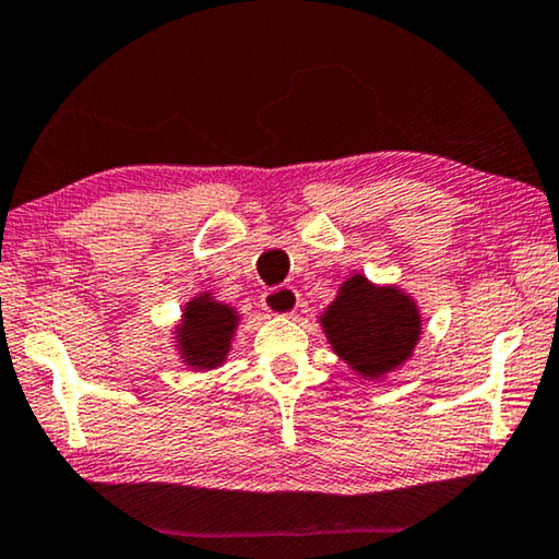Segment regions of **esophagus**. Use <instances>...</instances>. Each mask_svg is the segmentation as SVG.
Masks as SVG:
<instances>
[{"label": "esophagus", "instance_id": "1", "mask_svg": "<svg viewBox=\"0 0 559 559\" xmlns=\"http://www.w3.org/2000/svg\"><path fill=\"white\" fill-rule=\"evenodd\" d=\"M261 306H263V311L271 316H278V318L294 316L298 308V290L290 286H278V288L265 290Z\"/></svg>", "mask_w": 559, "mask_h": 559}]
</instances>
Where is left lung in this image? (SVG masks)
Here are the masks:
<instances>
[{"instance_id":"1","label":"left lung","mask_w":559,"mask_h":559,"mask_svg":"<svg viewBox=\"0 0 559 559\" xmlns=\"http://www.w3.org/2000/svg\"><path fill=\"white\" fill-rule=\"evenodd\" d=\"M318 323L335 356L370 383L401 370L423 333L415 298L395 283H373L362 273L341 283Z\"/></svg>"}]
</instances>
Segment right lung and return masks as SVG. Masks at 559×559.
<instances>
[{
	"label": "right lung",
	"mask_w": 559,
	"mask_h": 559,
	"mask_svg": "<svg viewBox=\"0 0 559 559\" xmlns=\"http://www.w3.org/2000/svg\"><path fill=\"white\" fill-rule=\"evenodd\" d=\"M241 318L234 306L221 304L211 290H199L186 300L179 323L171 331L179 360L197 373L224 366L234 348V335Z\"/></svg>",
	"instance_id": "1"
}]
</instances>
